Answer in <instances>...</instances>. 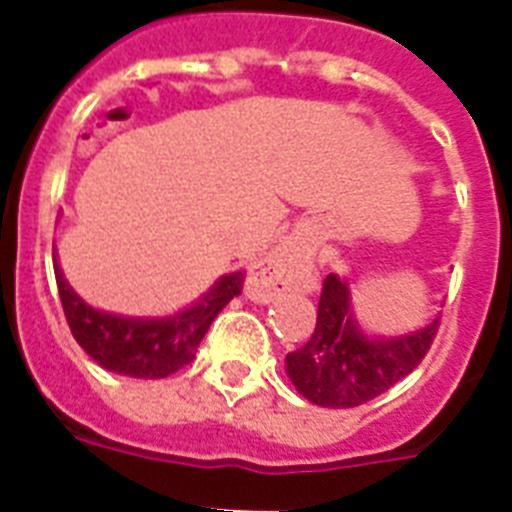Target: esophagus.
Instances as JSON below:
<instances>
[{"instance_id": "34e87169", "label": "esophagus", "mask_w": 512, "mask_h": 512, "mask_svg": "<svg viewBox=\"0 0 512 512\" xmlns=\"http://www.w3.org/2000/svg\"><path fill=\"white\" fill-rule=\"evenodd\" d=\"M307 277V256L297 246H282L269 259L256 264L248 274V295L253 300H271L295 289Z\"/></svg>"}]
</instances>
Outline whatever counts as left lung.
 Here are the masks:
<instances>
[{
    "label": "left lung",
    "instance_id": "left-lung-1",
    "mask_svg": "<svg viewBox=\"0 0 512 512\" xmlns=\"http://www.w3.org/2000/svg\"><path fill=\"white\" fill-rule=\"evenodd\" d=\"M433 320L413 336L369 341L348 310L346 282L330 274L307 343L287 354V374L305 400L320 408H356L387 392L425 359L438 333Z\"/></svg>",
    "mask_w": 512,
    "mask_h": 512
}]
</instances>
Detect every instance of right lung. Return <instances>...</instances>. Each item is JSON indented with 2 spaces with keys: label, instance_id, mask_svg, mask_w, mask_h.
<instances>
[{
  "label": "right lung",
  "instance_id": "1",
  "mask_svg": "<svg viewBox=\"0 0 512 512\" xmlns=\"http://www.w3.org/2000/svg\"><path fill=\"white\" fill-rule=\"evenodd\" d=\"M243 279V271L228 274L212 287L205 300L171 318L135 320L89 307L66 284L56 264L63 315L79 346L104 369L135 379H164L184 369L197 354V346L217 312L243 292Z\"/></svg>",
  "mask_w": 512,
  "mask_h": 512
}]
</instances>
